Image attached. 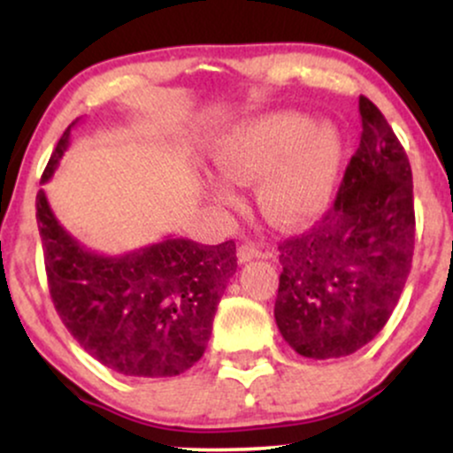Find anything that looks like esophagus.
Instances as JSON below:
<instances>
[{
    "label": "esophagus",
    "mask_w": 453,
    "mask_h": 453,
    "mask_svg": "<svg viewBox=\"0 0 453 453\" xmlns=\"http://www.w3.org/2000/svg\"><path fill=\"white\" fill-rule=\"evenodd\" d=\"M256 257H270V253L262 251L256 242H242L241 247H238V262L241 264L251 262V259Z\"/></svg>",
    "instance_id": "obj_1"
}]
</instances>
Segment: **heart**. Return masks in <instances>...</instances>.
Here are the masks:
<instances>
[{
    "mask_svg": "<svg viewBox=\"0 0 453 453\" xmlns=\"http://www.w3.org/2000/svg\"><path fill=\"white\" fill-rule=\"evenodd\" d=\"M217 168L234 180L264 174L259 204L270 219L298 223L317 215L334 196L341 179L345 144L330 121L303 112H270L227 129L212 150ZM217 200H236L223 176L211 179Z\"/></svg>",
    "mask_w": 453,
    "mask_h": 453,
    "instance_id": "1",
    "label": "heart"
}]
</instances>
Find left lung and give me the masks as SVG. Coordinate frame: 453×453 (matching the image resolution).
<instances>
[{
    "instance_id": "8db88e82",
    "label": "left lung",
    "mask_w": 453,
    "mask_h": 453,
    "mask_svg": "<svg viewBox=\"0 0 453 453\" xmlns=\"http://www.w3.org/2000/svg\"><path fill=\"white\" fill-rule=\"evenodd\" d=\"M362 138L334 206L279 244L274 319L296 353L330 360L371 342L396 309L415 244L413 176L396 134L360 97Z\"/></svg>"
}]
</instances>
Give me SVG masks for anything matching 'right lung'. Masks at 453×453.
Listing matches in <instances>:
<instances>
[{
    "instance_id": "1",
    "label": "right lung",
    "mask_w": 453,
    "mask_h": 453,
    "mask_svg": "<svg viewBox=\"0 0 453 453\" xmlns=\"http://www.w3.org/2000/svg\"><path fill=\"white\" fill-rule=\"evenodd\" d=\"M78 119L42 174L49 183ZM53 304L89 356L126 377H174L204 356L212 317L236 273V244L165 236L142 249L104 256L57 221L44 189L35 196Z\"/></svg>"
}]
</instances>
